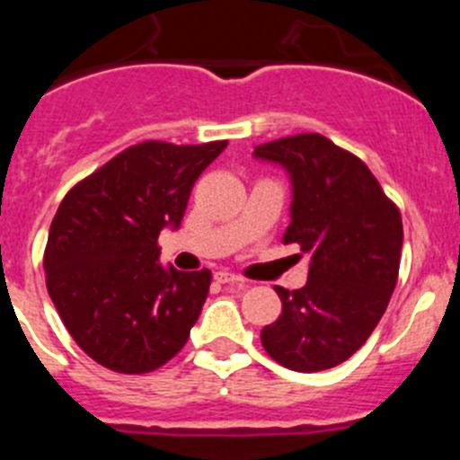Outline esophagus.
<instances>
[{
    "label": "esophagus",
    "instance_id": "esophagus-1",
    "mask_svg": "<svg viewBox=\"0 0 460 460\" xmlns=\"http://www.w3.org/2000/svg\"><path fill=\"white\" fill-rule=\"evenodd\" d=\"M216 280L222 282V285H243V278L235 276V273H229V271H217L216 273Z\"/></svg>",
    "mask_w": 460,
    "mask_h": 460
}]
</instances>
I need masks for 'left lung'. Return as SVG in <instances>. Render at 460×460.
<instances>
[{"mask_svg":"<svg viewBox=\"0 0 460 460\" xmlns=\"http://www.w3.org/2000/svg\"><path fill=\"white\" fill-rule=\"evenodd\" d=\"M294 187L285 244L309 256L303 289L276 287L282 314L260 333L276 363L323 372L345 363L383 318L398 280L402 220L360 157L320 133L260 144Z\"/></svg>","mask_w":460,"mask_h":460,"instance_id":"obj_1","label":"left lung"}]
</instances>
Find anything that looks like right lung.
<instances>
[{"label": "right lung", "mask_w": 460, "mask_h": 460, "mask_svg": "<svg viewBox=\"0 0 460 460\" xmlns=\"http://www.w3.org/2000/svg\"><path fill=\"white\" fill-rule=\"evenodd\" d=\"M226 140H148L77 182L50 222L46 287L73 341L102 367L148 374L189 341L211 271L160 264L157 238L178 229L200 173Z\"/></svg>", "instance_id": "1"}]
</instances>
